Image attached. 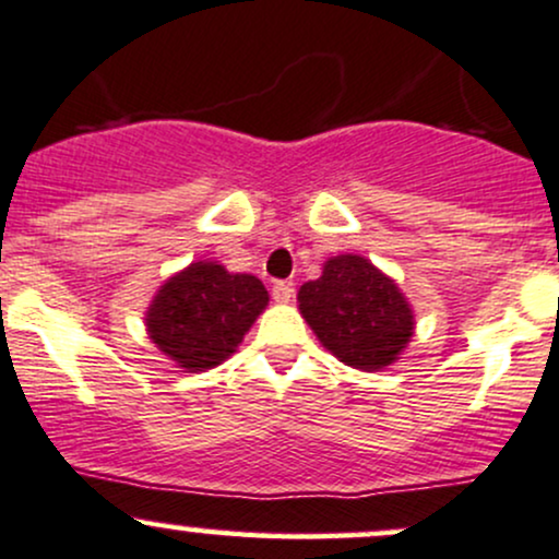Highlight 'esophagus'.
Wrapping results in <instances>:
<instances>
[{"label":"esophagus","instance_id":"34e87169","mask_svg":"<svg viewBox=\"0 0 559 559\" xmlns=\"http://www.w3.org/2000/svg\"><path fill=\"white\" fill-rule=\"evenodd\" d=\"M273 299L278 305H289L294 299V286L289 281H275L273 284Z\"/></svg>","mask_w":559,"mask_h":559}]
</instances>
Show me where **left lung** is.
Returning <instances> with one entry per match:
<instances>
[{
  "instance_id": "obj_1",
  "label": "left lung",
  "mask_w": 559,
  "mask_h": 559,
  "mask_svg": "<svg viewBox=\"0 0 559 559\" xmlns=\"http://www.w3.org/2000/svg\"><path fill=\"white\" fill-rule=\"evenodd\" d=\"M297 302L318 342L358 371L395 364L416 329L401 286L360 254L329 257L321 278L299 286Z\"/></svg>"
}]
</instances>
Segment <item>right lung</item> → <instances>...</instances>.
Segmentation results:
<instances>
[{
  "instance_id": "1",
  "label": "right lung",
  "mask_w": 559,
  "mask_h": 559,
  "mask_svg": "<svg viewBox=\"0 0 559 559\" xmlns=\"http://www.w3.org/2000/svg\"><path fill=\"white\" fill-rule=\"evenodd\" d=\"M267 302L257 275L199 260L158 286L145 310V331L177 369L199 373L236 353Z\"/></svg>"
}]
</instances>
